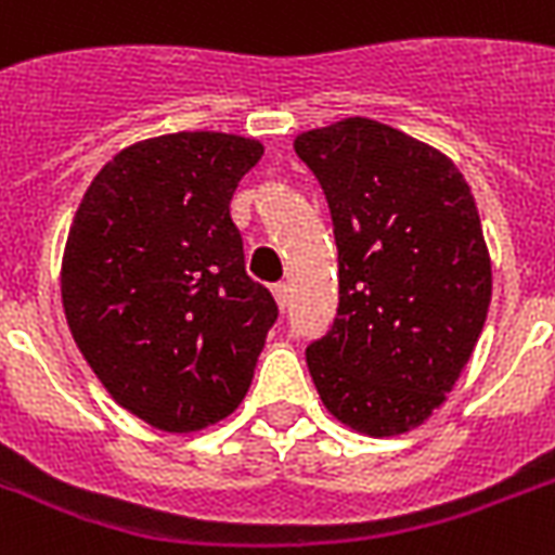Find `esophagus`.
<instances>
[{
    "mask_svg": "<svg viewBox=\"0 0 555 555\" xmlns=\"http://www.w3.org/2000/svg\"><path fill=\"white\" fill-rule=\"evenodd\" d=\"M273 296H276L279 308H285L287 296H291V287H287V282H276V285H273Z\"/></svg>",
    "mask_w": 555,
    "mask_h": 555,
    "instance_id": "esophagus-1",
    "label": "esophagus"
}]
</instances>
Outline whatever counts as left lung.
Masks as SVG:
<instances>
[{
  "mask_svg": "<svg viewBox=\"0 0 555 555\" xmlns=\"http://www.w3.org/2000/svg\"><path fill=\"white\" fill-rule=\"evenodd\" d=\"M339 250L337 320L305 357L339 423L388 438L429 421L461 377L492 299V264L461 169L400 129L346 117L296 134Z\"/></svg>",
  "mask_w": 555,
  "mask_h": 555,
  "instance_id": "obj_1",
  "label": "left lung"
}]
</instances>
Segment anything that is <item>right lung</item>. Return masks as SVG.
<instances>
[{
  "label": "right lung",
  "mask_w": 555,
  "mask_h": 555,
  "mask_svg": "<svg viewBox=\"0 0 555 555\" xmlns=\"http://www.w3.org/2000/svg\"><path fill=\"white\" fill-rule=\"evenodd\" d=\"M261 155L242 134L150 138L117 152L74 212L60 273L72 337L108 395L160 431L233 414L279 317L230 218Z\"/></svg>",
  "instance_id": "obj_1"
}]
</instances>
